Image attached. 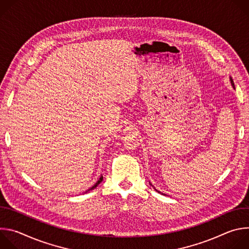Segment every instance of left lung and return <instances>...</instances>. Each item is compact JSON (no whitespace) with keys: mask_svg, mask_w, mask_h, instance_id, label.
<instances>
[{"mask_svg":"<svg viewBox=\"0 0 249 249\" xmlns=\"http://www.w3.org/2000/svg\"><path fill=\"white\" fill-rule=\"evenodd\" d=\"M231 86L234 88V84H233V81H232V79H231ZM157 190V189H156Z\"/></svg>","mask_w":249,"mask_h":249,"instance_id":"obj_1","label":"left lung"}]
</instances>
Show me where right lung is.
I'll return each instance as SVG.
<instances>
[{
	"label": "right lung",
	"instance_id": "add662e5",
	"mask_svg": "<svg viewBox=\"0 0 249 249\" xmlns=\"http://www.w3.org/2000/svg\"><path fill=\"white\" fill-rule=\"evenodd\" d=\"M102 180H103V176H102V175H101V176H100V177H99V179H98V180H97V182H96V183H95V184H94V185H93V186H92V187H90V188H89V189H88V190H87V191H86V192H89V191H90V190H92V189H94V188H95V187H96V186H97V185H98V184H99V183H100V182H101V181H102Z\"/></svg>",
	"mask_w": 249,
	"mask_h": 249
}]
</instances>
